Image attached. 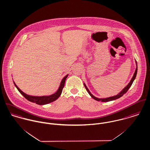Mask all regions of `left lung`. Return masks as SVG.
<instances>
[{
  "label": "left lung",
  "mask_w": 150,
  "mask_h": 150,
  "mask_svg": "<svg viewBox=\"0 0 150 150\" xmlns=\"http://www.w3.org/2000/svg\"><path fill=\"white\" fill-rule=\"evenodd\" d=\"M136 66H137V62H136ZM137 66L136 67L135 71V73H134V76H133V77H132V78L131 81L129 82V83L123 89V90H122V91L120 93H119L117 95L114 96L110 97H108V98H98L96 97H95L90 92V91H89V89H88V88L86 87V86L85 85V83H83V84H84V86H85V88H86L87 92H88V93L90 95V96H91L93 99H95V100H97V101H98L108 102V101H112V100H116V99H117V98L121 97H122V96H123V95H124L125 93H126V92L128 91V89H129V88L131 86V85H132L133 82H134V80H135V78H136V74H137Z\"/></svg>",
  "instance_id": "1"
}]
</instances>
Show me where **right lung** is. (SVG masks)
<instances>
[{
	"label": "right lung",
	"instance_id": "obj_1",
	"mask_svg": "<svg viewBox=\"0 0 150 150\" xmlns=\"http://www.w3.org/2000/svg\"><path fill=\"white\" fill-rule=\"evenodd\" d=\"M68 74H67L66 76H65L64 77V79L62 80L60 86L58 89V91L54 93L53 95H52L50 96H32L28 95L27 94L25 93L24 92H23L18 86L17 85L15 84V83L14 82V85L16 86V88H17V89L19 91V92L27 100L36 103L38 105H45V104H47L49 103H50L53 101H54L55 100H56L59 96L61 95L62 92V89L64 87L65 85V82L66 81V79L68 77Z\"/></svg>",
	"mask_w": 150,
	"mask_h": 150
}]
</instances>
